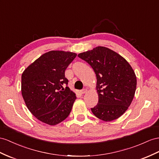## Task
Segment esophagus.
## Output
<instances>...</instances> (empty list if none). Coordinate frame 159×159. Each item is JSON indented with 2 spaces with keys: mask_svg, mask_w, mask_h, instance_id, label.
Returning a JSON list of instances; mask_svg holds the SVG:
<instances>
[{
  "mask_svg": "<svg viewBox=\"0 0 159 159\" xmlns=\"http://www.w3.org/2000/svg\"><path fill=\"white\" fill-rule=\"evenodd\" d=\"M87 92V89H83L82 90L80 91V93L81 94H84V93H86Z\"/></svg>",
  "mask_w": 159,
  "mask_h": 159,
  "instance_id": "34e87169",
  "label": "esophagus"
}]
</instances>
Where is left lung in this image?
<instances>
[{
	"label": "left lung",
	"instance_id": "1",
	"mask_svg": "<svg viewBox=\"0 0 159 159\" xmlns=\"http://www.w3.org/2000/svg\"><path fill=\"white\" fill-rule=\"evenodd\" d=\"M97 76L98 103L91 108L99 119L110 121L120 117L131 104L136 89V76L123 57L110 49L97 47L78 55Z\"/></svg>",
	"mask_w": 159,
	"mask_h": 159
}]
</instances>
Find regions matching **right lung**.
Segmentation results:
<instances>
[{"label": "right lung", "instance_id": "obj_1", "mask_svg": "<svg viewBox=\"0 0 159 159\" xmlns=\"http://www.w3.org/2000/svg\"><path fill=\"white\" fill-rule=\"evenodd\" d=\"M76 54L50 51L28 66L21 76V93L36 118L54 125L70 114L76 97L68 87L65 70Z\"/></svg>", "mask_w": 159, "mask_h": 159}]
</instances>
